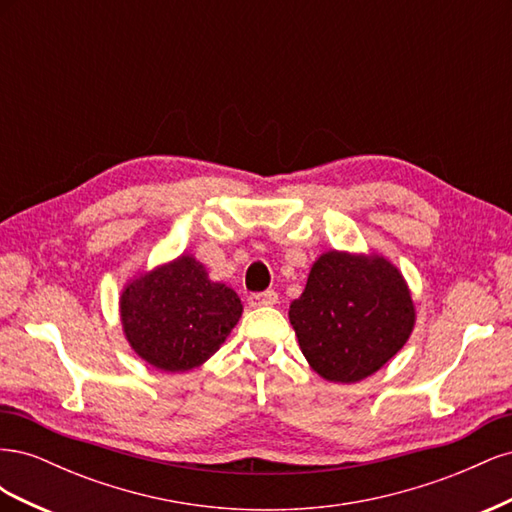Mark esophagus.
<instances>
[{"instance_id":"esophagus-1","label":"esophagus","mask_w":512,"mask_h":512,"mask_svg":"<svg viewBox=\"0 0 512 512\" xmlns=\"http://www.w3.org/2000/svg\"><path fill=\"white\" fill-rule=\"evenodd\" d=\"M247 303L252 307H267V305H275L277 303V292L275 290H265V292H252L247 297Z\"/></svg>"}]
</instances>
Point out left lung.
Wrapping results in <instances>:
<instances>
[{"instance_id": "8db88e82", "label": "left lung", "mask_w": 512, "mask_h": 512, "mask_svg": "<svg viewBox=\"0 0 512 512\" xmlns=\"http://www.w3.org/2000/svg\"><path fill=\"white\" fill-rule=\"evenodd\" d=\"M288 316L314 371L346 384L391 361L414 327L410 290L391 262L344 252L314 262Z\"/></svg>"}]
</instances>
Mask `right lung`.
<instances>
[{
	"instance_id": "1",
	"label": "right lung",
	"mask_w": 512,
	"mask_h": 512,
	"mask_svg": "<svg viewBox=\"0 0 512 512\" xmlns=\"http://www.w3.org/2000/svg\"><path fill=\"white\" fill-rule=\"evenodd\" d=\"M241 312L237 292L211 282L192 256L141 275L121 294V322L130 346L162 371H188L205 363Z\"/></svg>"
}]
</instances>
